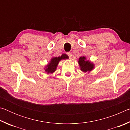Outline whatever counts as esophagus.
Returning a JSON list of instances; mask_svg holds the SVG:
<instances>
[{
  "instance_id": "34e87169",
  "label": "esophagus",
  "mask_w": 130,
  "mask_h": 130,
  "mask_svg": "<svg viewBox=\"0 0 130 130\" xmlns=\"http://www.w3.org/2000/svg\"><path fill=\"white\" fill-rule=\"evenodd\" d=\"M67 54H68V56H69V57L70 58H72V53H70V52L68 53Z\"/></svg>"
}]
</instances>
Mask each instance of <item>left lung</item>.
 <instances>
[{
	"label": "left lung",
	"mask_w": 130,
	"mask_h": 130,
	"mask_svg": "<svg viewBox=\"0 0 130 130\" xmlns=\"http://www.w3.org/2000/svg\"><path fill=\"white\" fill-rule=\"evenodd\" d=\"M78 63L80 69L84 72H89L93 69L94 64L86 60V57L84 56L81 57L78 59Z\"/></svg>",
	"instance_id": "obj_1"
}]
</instances>
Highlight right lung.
Instances as JSON below:
<instances>
[{"mask_svg":"<svg viewBox=\"0 0 130 130\" xmlns=\"http://www.w3.org/2000/svg\"><path fill=\"white\" fill-rule=\"evenodd\" d=\"M68 58V56L67 54H63L61 57H53L51 59L50 62L45 67V72L47 74L53 73L56 71L57 69V65H58L59 62L61 60H65V59Z\"/></svg>","mask_w":130,"mask_h":130,"instance_id":"obj_1","label":"right lung"}]
</instances>
